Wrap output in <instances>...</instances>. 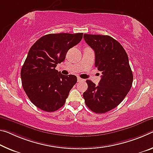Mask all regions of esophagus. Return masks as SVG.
Masks as SVG:
<instances>
[{
  "label": "esophagus",
  "mask_w": 153,
  "mask_h": 153,
  "mask_svg": "<svg viewBox=\"0 0 153 153\" xmlns=\"http://www.w3.org/2000/svg\"><path fill=\"white\" fill-rule=\"evenodd\" d=\"M77 82H82V81H84V79H82L81 77H77Z\"/></svg>",
  "instance_id": "obj_1"
}]
</instances>
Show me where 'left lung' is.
<instances>
[{
    "label": "left lung",
    "mask_w": 153,
    "mask_h": 153,
    "mask_svg": "<svg viewBox=\"0 0 153 153\" xmlns=\"http://www.w3.org/2000/svg\"><path fill=\"white\" fill-rule=\"evenodd\" d=\"M84 39L94 50L95 67L103 76L98 86L86 80L88 89L83 97L91 111L108 112L122 102L132 86L133 76L128 56L120 43L110 36L84 34Z\"/></svg>",
    "instance_id": "8db88e82"
}]
</instances>
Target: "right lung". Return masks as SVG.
<instances>
[{"instance_id":"right-lung-1","label":"right lung","mask_w":153,"mask_h":153,"mask_svg":"<svg viewBox=\"0 0 153 153\" xmlns=\"http://www.w3.org/2000/svg\"><path fill=\"white\" fill-rule=\"evenodd\" d=\"M82 37L83 33L48 34L29 50L21 69L22 83L31 102L41 110L51 112L64 105L77 77L62 75L55 68Z\"/></svg>"}]
</instances>
